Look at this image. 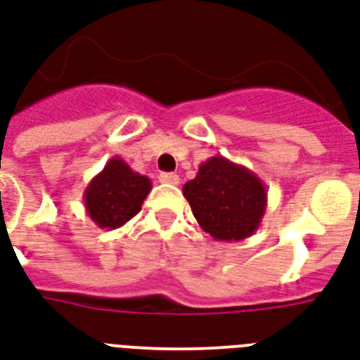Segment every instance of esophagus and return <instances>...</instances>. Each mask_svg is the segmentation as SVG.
Here are the masks:
<instances>
[{"mask_svg": "<svg viewBox=\"0 0 360 360\" xmlns=\"http://www.w3.org/2000/svg\"><path fill=\"white\" fill-rule=\"evenodd\" d=\"M158 179H160V183H166V185H179V175L177 174H160Z\"/></svg>", "mask_w": 360, "mask_h": 360, "instance_id": "obj_1", "label": "esophagus"}]
</instances>
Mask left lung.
<instances>
[{
	"mask_svg": "<svg viewBox=\"0 0 360 360\" xmlns=\"http://www.w3.org/2000/svg\"><path fill=\"white\" fill-rule=\"evenodd\" d=\"M183 194L203 231L214 240H243L262 224L267 209V188L254 172L226 157L200 164Z\"/></svg>",
	"mask_w": 360,
	"mask_h": 360,
	"instance_id": "1",
	"label": "left lung"
}]
</instances>
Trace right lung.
I'll list each match as a JSON object with an SVG mask.
<instances>
[{"mask_svg": "<svg viewBox=\"0 0 360 360\" xmlns=\"http://www.w3.org/2000/svg\"><path fill=\"white\" fill-rule=\"evenodd\" d=\"M151 192V179L130 168L123 158H110L104 169L89 181L84 203L89 219L103 230L127 224Z\"/></svg>", "mask_w": 360, "mask_h": 360, "instance_id": "add662e5", "label": "right lung"}]
</instances>
